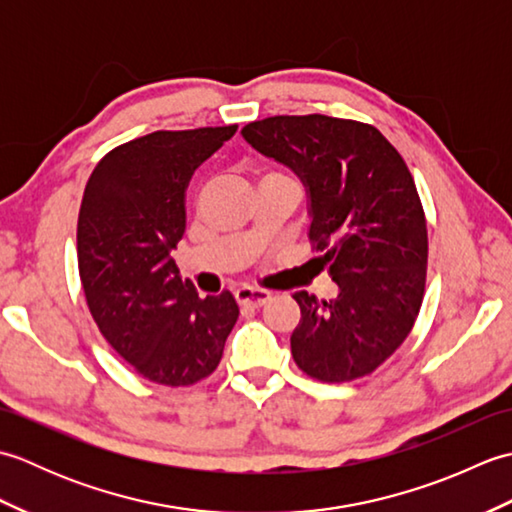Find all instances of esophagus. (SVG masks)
Returning <instances> with one entry per match:
<instances>
[{"instance_id": "obj_1", "label": "esophagus", "mask_w": 512, "mask_h": 512, "mask_svg": "<svg viewBox=\"0 0 512 512\" xmlns=\"http://www.w3.org/2000/svg\"><path fill=\"white\" fill-rule=\"evenodd\" d=\"M270 292L268 290H259V288H239L235 292V299L239 306H246V308H262L264 303L270 301Z\"/></svg>"}]
</instances>
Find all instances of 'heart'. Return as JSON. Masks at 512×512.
Returning <instances> with one entry per match:
<instances>
[{
  "label": "heart",
  "mask_w": 512,
  "mask_h": 512,
  "mask_svg": "<svg viewBox=\"0 0 512 512\" xmlns=\"http://www.w3.org/2000/svg\"><path fill=\"white\" fill-rule=\"evenodd\" d=\"M266 176H284V173H279V171H268Z\"/></svg>",
  "instance_id": "obj_1"
}]
</instances>
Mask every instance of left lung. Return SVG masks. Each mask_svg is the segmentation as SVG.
<instances>
[{
	"label": "left lung",
	"mask_w": 512,
	"mask_h": 512,
	"mask_svg": "<svg viewBox=\"0 0 512 512\" xmlns=\"http://www.w3.org/2000/svg\"><path fill=\"white\" fill-rule=\"evenodd\" d=\"M242 136L290 167L310 195V242L339 295H292L301 372L321 383L372 374L407 339L427 281V220L411 173L374 125L323 114L270 116Z\"/></svg>",
	"instance_id": "8db88e82"
}]
</instances>
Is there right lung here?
<instances>
[{
    "mask_svg": "<svg viewBox=\"0 0 512 512\" xmlns=\"http://www.w3.org/2000/svg\"><path fill=\"white\" fill-rule=\"evenodd\" d=\"M237 125L154 132L118 145L85 184L76 255L105 341L151 383L187 387L215 372L239 317L231 292L200 299L171 250L193 176Z\"/></svg>",
    "mask_w": 512,
    "mask_h": 512,
    "instance_id": "add662e5",
    "label": "right lung"
}]
</instances>
